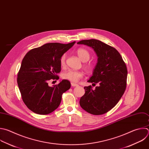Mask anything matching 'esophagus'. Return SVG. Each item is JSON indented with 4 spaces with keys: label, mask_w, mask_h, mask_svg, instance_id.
Returning <instances> with one entry per match:
<instances>
[{
    "label": "esophagus",
    "mask_w": 149,
    "mask_h": 149,
    "mask_svg": "<svg viewBox=\"0 0 149 149\" xmlns=\"http://www.w3.org/2000/svg\"><path fill=\"white\" fill-rule=\"evenodd\" d=\"M71 85H72V86H78V84H75V83H73V82H72V83H71Z\"/></svg>",
    "instance_id": "34e87169"
}]
</instances>
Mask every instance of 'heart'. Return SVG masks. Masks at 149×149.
Masks as SVG:
<instances>
[{
    "label": "heart",
    "instance_id": "1",
    "mask_svg": "<svg viewBox=\"0 0 149 149\" xmlns=\"http://www.w3.org/2000/svg\"><path fill=\"white\" fill-rule=\"evenodd\" d=\"M77 54L79 58L81 59V60L83 62L88 61L91 57L89 52L86 49L84 48H79L77 50ZM65 60L66 54H64L61 56L60 58V63L61 65H64L65 64ZM85 67L88 71H91L93 68V65L91 63H88L85 64ZM82 73L80 71L70 70L63 73V78L72 82H76L79 80V79L82 78Z\"/></svg>",
    "mask_w": 149,
    "mask_h": 149
}]
</instances>
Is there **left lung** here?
I'll list each match as a JSON object with an SVG mask.
<instances>
[{
	"label": "left lung",
	"instance_id": "obj_1",
	"mask_svg": "<svg viewBox=\"0 0 149 149\" xmlns=\"http://www.w3.org/2000/svg\"><path fill=\"white\" fill-rule=\"evenodd\" d=\"M93 49L97 57L92 75L88 82L99 86L93 89L85 86V94L79 104L87 112L100 115L112 109L120 100L126 87L127 71L122 56L116 49L95 39L84 40L77 42Z\"/></svg>",
	"mask_w": 149,
	"mask_h": 149
}]
</instances>
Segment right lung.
<instances>
[{"label":"right lung","instance_id":"right-lung-1","mask_svg":"<svg viewBox=\"0 0 149 149\" xmlns=\"http://www.w3.org/2000/svg\"><path fill=\"white\" fill-rule=\"evenodd\" d=\"M75 43H47L31 49L23 58L17 81L22 100L32 112L47 115L59 107L62 94L71 87L70 82L63 79L49 86L48 81L58 79L60 58Z\"/></svg>","mask_w":149,"mask_h":149}]
</instances>
